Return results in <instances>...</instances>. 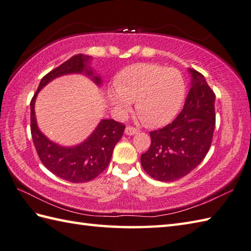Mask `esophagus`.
Here are the masks:
<instances>
[{
	"mask_svg": "<svg viewBox=\"0 0 251 251\" xmlns=\"http://www.w3.org/2000/svg\"><path fill=\"white\" fill-rule=\"evenodd\" d=\"M125 134L127 136H132L138 134V130L136 128H132V127H126L125 128Z\"/></svg>",
	"mask_w": 251,
	"mask_h": 251,
	"instance_id": "1",
	"label": "esophagus"
}]
</instances>
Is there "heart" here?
I'll list each match as a JSON object with an SVG mask.
<instances>
[{
	"instance_id": "1",
	"label": "heart",
	"mask_w": 251,
	"mask_h": 251,
	"mask_svg": "<svg viewBox=\"0 0 251 251\" xmlns=\"http://www.w3.org/2000/svg\"><path fill=\"white\" fill-rule=\"evenodd\" d=\"M108 98L117 113L125 115L135 102L137 114L150 127L168 124L178 114L185 97V82L177 69L136 63L117 74Z\"/></svg>"
}]
</instances>
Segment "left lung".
<instances>
[{
    "label": "left lung",
    "instance_id": "obj_1",
    "mask_svg": "<svg viewBox=\"0 0 251 251\" xmlns=\"http://www.w3.org/2000/svg\"><path fill=\"white\" fill-rule=\"evenodd\" d=\"M191 88L181 113L172 124L150 132L151 146L141 165L152 178L172 182L191 173L205 158L216 124V95L202 74L189 69Z\"/></svg>",
    "mask_w": 251,
    "mask_h": 251
}]
</instances>
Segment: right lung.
I'll return each instance as SVG.
<instances>
[{"mask_svg": "<svg viewBox=\"0 0 251 251\" xmlns=\"http://www.w3.org/2000/svg\"><path fill=\"white\" fill-rule=\"evenodd\" d=\"M93 57L75 55L63 62L41 79L39 87L30 102L31 135L41 162L50 173L74 183L95 179L108 167L114 147L123 136L125 125L114 120H101L94 131L76 146L65 147L50 140L41 131L35 117V100L42 88L52 79L68 74H84L100 87L102 79L96 73L90 61Z\"/></svg>", "mask_w": 251, "mask_h": 251, "instance_id": "right-lung-1", "label": "right lung"}]
</instances>
